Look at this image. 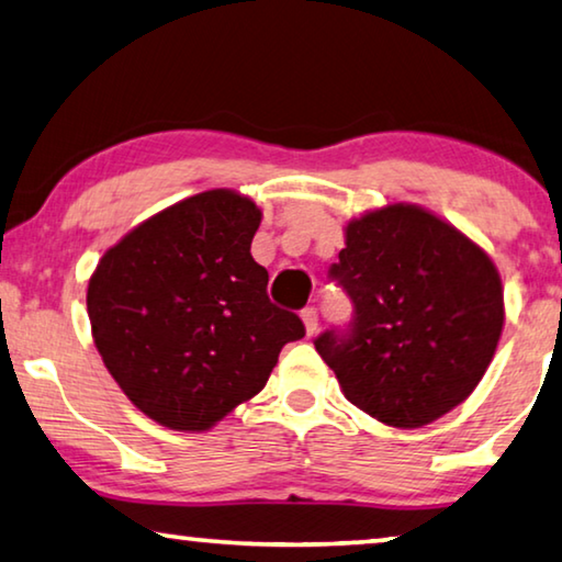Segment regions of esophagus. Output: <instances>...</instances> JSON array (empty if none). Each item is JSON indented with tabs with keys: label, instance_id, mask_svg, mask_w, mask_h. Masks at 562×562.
Instances as JSON below:
<instances>
[{
	"label": "esophagus",
	"instance_id": "34e87169",
	"mask_svg": "<svg viewBox=\"0 0 562 562\" xmlns=\"http://www.w3.org/2000/svg\"><path fill=\"white\" fill-rule=\"evenodd\" d=\"M300 315H303V323H305L307 335H313L317 330V307H305Z\"/></svg>",
	"mask_w": 562,
	"mask_h": 562
}]
</instances>
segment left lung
Segmentation results:
<instances>
[{
  "mask_svg": "<svg viewBox=\"0 0 562 562\" xmlns=\"http://www.w3.org/2000/svg\"><path fill=\"white\" fill-rule=\"evenodd\" d=\"M328 278L353 303L313 340L350 404L398 429L451 412L495 356L502 282L474 241L412 204L350 222Z\"/></svg>",
  "mask_w": 562,
  "mask_h": 562,
  "instance_id": "1",
  "label": "left lung"
}]
</instances>
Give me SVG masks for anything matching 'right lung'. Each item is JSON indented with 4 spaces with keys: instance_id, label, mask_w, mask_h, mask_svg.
Listing matches in <instances>:
<instances>
[{
    "instance_id": "right-lung-1",
    "label": "right lung",
    "mask_w": 562,
    "mask_h": 562,
    "mask_svg": "<svg viewBox=\"0 0 562 562\" xmlns=\"http://www.w3.org/2000/svg\"><path fill=\"white\" fill-rule=\"evenodd\" d=\"M259 209L227 189L164 209L108 249L88 284L98 353L140 412L204 431L265 389L305 325L267 295Z\"/></svg>"
}]
</instances>
